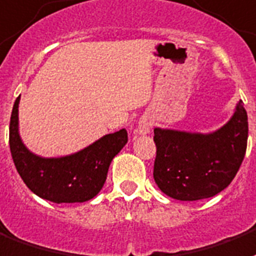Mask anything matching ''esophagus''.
I'll return each mask as SVG.
<instances>
[{"label":"esophagus","instance_id":"obj_1","mask_svg":"<svg viewBox=\"0 0 256 256\" xmlns=\"http://www.w3.org/2000/svg\"><path fill=\"white\" fill-rule=\"evenodd\" d=\"M151 126H152V121L150 120V118H142V120L139 121L138 130H139L140 135H146V134H148L150 132Z\"/></svg>","mask_w":256,"mask_h":256}]
</instances>
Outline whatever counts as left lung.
Instances as JSON below:
<instances>
[{"mask_svg": "<svg viewBox=\"0 0 256 256\" xmlns=\"http://www.w3.org/2000/svg\"><path fill=\"white\" fill-rule=\"evenodd\" d=\"M243 105L239 101L232 118L209 135L154 130V180L163 193L196 201L213 197L230 185L247 150L248 118Z\"/></svg>", "mask_w": 256, "mask_h": 256, "instance_id": "1", "label": "left lung"}]
</instances>
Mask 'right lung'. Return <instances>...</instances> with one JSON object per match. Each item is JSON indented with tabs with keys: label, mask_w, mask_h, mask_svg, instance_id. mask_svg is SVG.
Instances as JSON below:
<instances>
[{
	"label": "right lung",
	"mask_w": 256,
	"mask_h": 256,
	"mask_svg": "<svg viewBox=\"0 0 256 256\" xmlns=\"http://www.w3.org/2000/svg\"><path fill=\"white\" fill-rule=\"evenodd\" d=\"M18 101L13 105L9 146L21 180L42 198L62 202H84L97 196L106 180L112 159L128 142L126 130L109 134L80 152L63 158H40L26 148L18 136Z\"/></svg>",
	"instance_id": "1"
}]
</instances>
